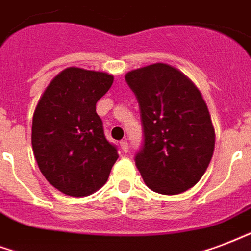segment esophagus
<instances>
[{
  "label": "esophagus",
  "mask_w": 251,
  "mask_h": 251,
  "mask_svg": "<svg viewBox=\"0 0 251 251\" xmlns=\"http://www.w3.org/2000/svg\"><path fill=\"white\" fill-rule=\"evenodd\" d=\"M120 146H121V149L124 152H127V151H129V143H127V141H126V139H122L121 142H120Z\"/></svg>",
  "instance_id": "obj_1"
}]
</instances>
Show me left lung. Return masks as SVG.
<instances>
[{
  "mask_svg": "<svg viewBox=\"0 0 251 251\" xmlns=\"http://www.w3.org/2000/svg\"><path fill=\"white\" fill-rule=\"evenodd\" d=\"M125 80L141 110L143 145L135 166L146 185L163 195L194 187L215 150V129L200 91L164 63L130 71Z\"/></svg>",
  "mask_w": 251,
  "mask_h": 251,
  "instance_id": "8db88e82",
  "label": "left lung"
}]
</instances>
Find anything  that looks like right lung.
I'll list each match as a JSON object with an SVG mask.
<instances>
[{"mask_svg":"<svg viewBox=\"0 0 251 251\" xmlns=\"http://www.w3.org/2000/svg\"><path fill=\"white\" fill-rule=\"evenodd\" d=\"M112 84V75L70 67L53 77L36 105L34 156L50 184L68 196L83 198L100 189L118 158L96 113Z\"/></svg>","mask_w":251,"mask_h":251,"instance_id":"add662e5","label":"right lung"}]
</instances>
